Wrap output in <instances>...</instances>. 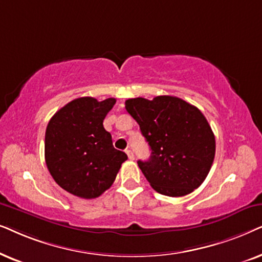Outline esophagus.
I'll return each instance as SVG.
<instances>
[{
  "instance_id": "obj_1",
  "label": "esophagus",
  "mask_w": 262,
  "mask_h": 262,
  "mask_svg": "<svg viewBox=\"0 0 262 262\" xmlns=\"http://www.w3.org/2000/svg\"><path fill=\"white\" fill-rule=\"evenodd\" d=\"M125 153H127V156H128V158H129V159H130V160H133V159H134V152L132 151V149L127 148V149H125Z\"/></svg>"
}]
</instances>
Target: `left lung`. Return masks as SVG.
<instances>
[{
    "mask_svg": "<svg viewBox=\"0 0 262 262\" xmlns=\"http://www.w3.org/2000/svg\"><path fill=\"white\" fill-rule=\"evenodd\" d=\"M125 109L151 148L149 159L138 165L153 189L176 198L200 187L215 155L214 134L201 111L172 96L132 98Z\"/></svg>",
    "mask_w": 262,
    "mask_h": 262,
    "instance_id": "obj_1",
    "label": "left lung"
}]
</instances>
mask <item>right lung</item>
<instances>
[{"label":"right lung","mask_w":262,"mask_h":262,"mask_svg":"<svg viewBox=\"0 0 262 262\" xmlns=\"http://www.w3.org/2000/svg\"><path fill=\"white\" fill-rule=\"evenodd\" d=\"M115 103V98L98 102L81 97L66 104L49 121L45 163L55 182L75 196L98 198L111 187L128 159L114 147L111 134L103 125Z\"/></svg>","instance_id":"obj_1"}]
</instances>
